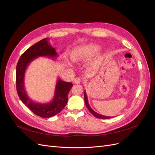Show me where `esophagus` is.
Segmentation results:
<instances>
[{"label":"esophagus","mask_w":155,"mask_h":155,"mask_svg":"<svg viewBox=\"0 0 155 155\" xmlns=\"http://www.w3.org/2000/svg\"><path fill=\"white\" fill-rule=\"evenodd\" d=\"M73 82L75 84H79L81 82V79L80 78H76L74 79Z\"/></svg>","instance_id":"obj_1"}]
</instances>
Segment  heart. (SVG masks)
<instances>
[{"instance_id": "heart-1", "label": "heart", "mask_w": 155, "mask_h": 155, "mask_svg": "<svg viewBox=\"0 0 155 155\" xmlns=\"http://www.w3.org/2000/svg\"><path fill=\"white\" fill-rule=\"evenodd\" d=\"M100 47L96 44H88L78 46L70 52V58L74 62L83 61L94 55Z\"/></svg>"}]
</instances>
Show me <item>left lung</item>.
Segmentation results:
<instances>
[{
  "mask_svg": "<svg viewBox=\"0 0 155 155\" xmlns=\"http://www.w3.org/2000/svg\"><path fill=\"white\" fill-rule=\"evenodd\" d=\"M84 98H85V104L87 107L88 108V110L91 112V114L93 116H94L95 117H96V118H100V119H109V118H112V117L106 116H104V115H101V114H98V113H97L96 112H95L94 110L92 109V108L90 107V105H89V104H88V98H87V94H86L85 91H84Z\"/></svg>",
  "mask_w": 155,
  "mask_h": 155,
  "instance_id": "obj_1",
  "label": "left lung"
}]
</instances>
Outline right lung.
<instances>
[{
	"mask_svg": "<svg viewBox=\"0 0 155 155\" xmlns=\"http://www.w3.org/2000/svg\"><path fill=\"white\" fill-rule=\"evenodd\" d=\"M48 40L47 38L42 39L27 49L21 56L16 68V87L18 97L29 109L42 118H50L59 113L66 106L68 94L72 87V83L63 81L58 78L54 96L50 102H35L28 96L25 88V76L30 63L39 57H48L52 59L58 57L55 49L50 45Z\"/></svg>",
	"mask_w": 155,
	"mask_h": 155,
	"instance_id": "obj_1",
	"label": "right lung"
}]
</instances>
